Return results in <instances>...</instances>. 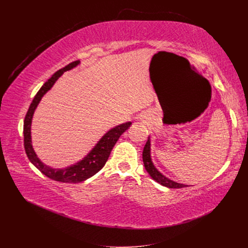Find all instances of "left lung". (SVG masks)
Masks as SVG:
<instances>
[{"mask_svg": "<svg viewBox=\"0 0 248 248\" xmlns=\"http://www.w3.org/2000/svg\"><path fill=\"white\" fill-rule=\"evenodd\" d=\"M142 161H144V165L147 172L150 174V176L155 180L157 181L158 183H160L161 185L168 187V188H173V189H179V188H183V187H187V185H183V184H179L176 183L174 181L169 180L168 178H166L164 175H162L155 167L154 166L152 159H151V142H150V138L148 139L144 151H142Z\"/></svg>", "mask_w": 248, "mask_h": 248, "instance_id": "left-lung-1", "label": "left lung"}]
</instances>
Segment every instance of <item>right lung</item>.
<instances>
[{"instance_id": "right-lung-1", "label": "right lung", "mask_w": 248, "mask_h": 248, "mask_svg": "<svg viewBox=\"0 0 248 248\" xmlns=\"http://www.w3.org/2000/svg\"><path fill=\"white\" fill-rule=\"evenodd\" d=\"M77 64H79V60L69 63L65 67L55 72L51 78H49L35 95L24 120V148L30 162L39 171L43 173L48 178L54 181L63 182V183L74 184L85 181L86 179L93 177L99 170H101L103 166L106 165L110 155V152L116 144L117 140H119L120 137L126 131L129 125L132 124V123H125L111 128L109 132H108L101 138V140L97 142L96 146L91 150V152L83 160L66 169H52L44 165L37 158V155L31 145V122L34 110L37 108L39 101L41 100L42 96L52 86H53L55 81L63 74V72L75 67Z\"/></svg>"}]
</instances>
